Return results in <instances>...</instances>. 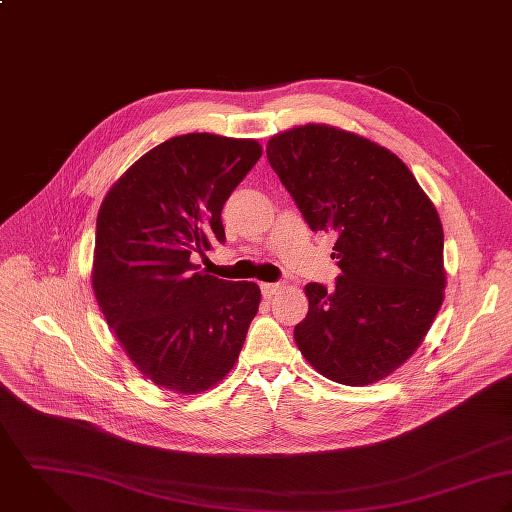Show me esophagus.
<instances>
[{
	"label": "esophagus",
	"instance_id": "34e87169",
	"mask_svg": "<svg viewBox=\"0 0 512 512\" xmlns=\"http://www.w3.org/2000/svg\"><path fill=\"white\" fill-rule=\"evenodd\" d=\"M283 289V285L281 283H261V293H263V297H267V299H271L277 291H281Z\"/></svg>",
	"mask_w": 512,
	"mask_h": 512
}]
</instances>
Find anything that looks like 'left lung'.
Masks as SVG:
<instances>
[{"instance_id": "1", "label": "left lung", "mask_w": 512, "mask_h": 512, "mask_svg": "<svg viewBox=\"0 0 512 512\" xmlns=\"http://www.w3.org/2000/svg\"><path fill=\"white\" fill-rule=\"evenodd\" d=\"M267 158L312 231L334 233V289L308 283L295 340L324 378L368 386L417 350L443 303V227L388 148L328 124L275 134Z\"/></svg>"}]
</instances>
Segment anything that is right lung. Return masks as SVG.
<instances>
[{
    "mask_svg": "<svg viewBox=\"0 0 512 512\" xmlns=\"http://www.w3.org/2000/svg\"><path fill=\"white\" fill-rule=\"evenodd\" d=\"M261 154L251 138L174 136L136 160L99 209L93 291L158 388L200 394L239 358L261 291L200 273L190 257L225 241L223 204Z\"/></svg>",
    "mask_w": 512,
    "mask_h": 512,
    "instance_id": "1",
    "label": "right lung"
}]
</instances>
